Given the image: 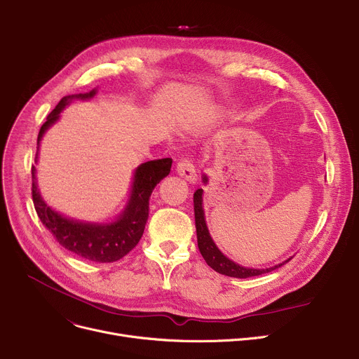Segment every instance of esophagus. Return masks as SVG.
<instances>
[{
    "mask_svg": "<svg viewBox=\"0 0 359 359\" xmlns=\"http://www.w3.org/2000/svg\"><path fill=\"white\" fill-rule=\"evenodd\" d=\"M177 173L190 183H196V180H198L195 165H194L192 160H189V158H182L177 163Z\"/></svg>",
    "mask_w": 359,
    "mask_h": 359,
    "instance_id": "esophagus-1",
    "label": "esophagus"
}]
</instances>
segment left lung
Segmentation results:
<instances>
[{
    "label": "left lung",
    "mask_w": 359,
    "mask_h": 359,
    "mask_svg": "<svg viewBox=\"0 0 359 359\" xmlns=\"http://www.w3.org/2000/svg\"><path fill=\"white\" fill-rule=\"evenodd\" d=\"M203 183H208V177L206 175H203ZM203 190L198 189L195 195H194V206H195V224H196V235H198V247L199 251L202 254V257L205 258V261L208 262V266L210 269H213L217 273L228 276V277H236V278H248V277H254V276H261L270 273L281 266H284L285 262H289V259H285L284 262L278 266L270 267V269H248V267H243L240 264H236L232 259H229L228 257H225L219 248L217 247V244L213 243L212 236L208 231L206 226V221H205V212H203Z\"/></svg>",
    "instance_id": "left-lung-1"
}]
</instances>
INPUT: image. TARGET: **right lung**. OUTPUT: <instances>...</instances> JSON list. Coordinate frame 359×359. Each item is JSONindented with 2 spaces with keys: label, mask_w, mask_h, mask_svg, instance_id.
I'll return each mask as SVG.
<instances>
[{
  "label": "right lung",
  "mask_w": 359,
  "mask_h": 359,
  "mask_svg": "<svg viewBox=\"0 0 359 359\" xmlns=\"http://www.w3.org/2000/svg\"><path fill=\"white\" fill-rule=\"evenodd\" d=\"M97 89L88 93H76L63 97L56 108L47 115L46 123L41 126L37 137V153L43 134L52 127L60 116V112L74 100H90ZM172 158L151 160L140 164L133 177L130 199L119 217L109 224L83 222L63 217L47 205L37 189L36 167H32L33 187L32 195L36 212L43 225L49 229L56 241L74 254L95 262H112L127 255L141 240L149 219V199L157 183L170 173Z\"/></svg>",
  "instance_id": "right-lung-1"
}]
</instances>
